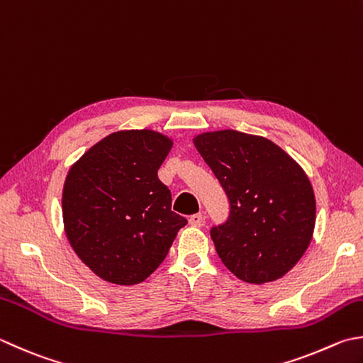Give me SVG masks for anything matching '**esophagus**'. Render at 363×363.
<instances>
[{
    "label": "esophagus",
    "instance_id": "1",
    "mask_svg": "<svg viewBox=\"0 0 363 363\" xmlns=\"http://www.w3.org/2000/svg\"><path fill=\"white\" fill-rule=\"evenodd\" d=\"M203 223V215L202 213H196V215H191L189 216V224L193 225V228H199Z\"/></svg>",
    "mask_w": 363,
    "mask_h": 363
}]
</instances>
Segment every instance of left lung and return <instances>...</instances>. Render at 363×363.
<instances>
[{"mask_svg": "<svg viewBox=\"0 0 363 363\" xmlns=\"http://www.w3.org/2000/svg\"><path fill=\"white\" fill-rule=\"evenodd\" d=\"M193 142L229 197V220L210 232L223 264L251 284L284 277L308 250L316 224L308 175L262 135L220 129Z\"/></svg>", "mask_w": 363, "mask_h": 363, "instance_id": "left-lung-1", "label": "left lung"}]
</instances>
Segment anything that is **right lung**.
<instances>
[{
	"label": "right lung",
	"mask_w": 363,
	"mask_h": 363,
	"mask_svg": "<svg viewBox=\"0 0 363 363\" xmlns=\"http://www.w3.org/2000/svg\"><path fill=\"white\" fill-rule=\"evenodd\" d=\"M172 145L153 129H123L88 148L67 172L61 196L67 242L104 281H145L186 225L158 179Z\"/></svg>",
	"instance_id": "obj_1"
}]
</instances>
